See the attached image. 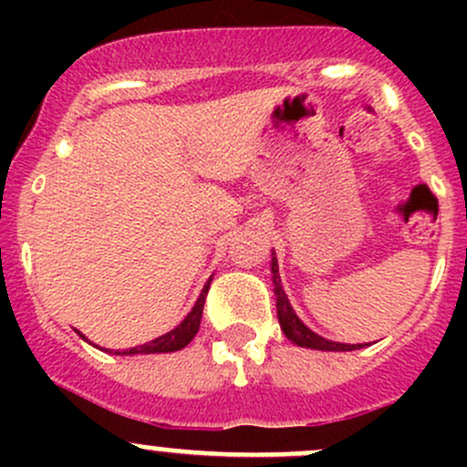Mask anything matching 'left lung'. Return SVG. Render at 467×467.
<instances>
[{
  "label": "left lung",
  "instance_id": "8db88e82",
  "mask_svg": "<svg viewBox=\"0 0 467 467\" xmlns=\"http://www.w3.org/2000/svg\"><path fill=\"white\" fill-rule=\"evenodd\" d=\"M271 273H273V285H275V296H277V321H280L282 332L286 334V338H291L294 343L303 348H312V350H334V352H346V350H359V346H348V343H334L327 341V338L318 337L314 334L312 329L307 327L296 312L291 309L289 298H286L285 289H282V280H280V273H277V260L273 257L271 262Z\"/></svg>",
  "mask_w": 467,
  "mask_h": 467
}]
</instances>
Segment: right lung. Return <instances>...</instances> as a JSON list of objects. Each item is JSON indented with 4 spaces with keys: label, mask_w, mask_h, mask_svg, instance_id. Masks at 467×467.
Segmentation results:
<instances>
[{
    "label": "right lung",
    "mask_w": 467,
    "mask_h": 467,
    "mask_svg": "<svg viewBox=\"0 0 467 467\" xmlns=\"http://www.w3.org/2000/svg\"><path fill=\"white\" fill-rule=\"evenodd\" d=\"M210 282L212 280H207L203 291H201L199 300H196L194 309L187 314L185 321L178 325L176 329H171V332L153 338V341L144 343V346L130 348V350H126V352H115V355H142V352L144 355H153V352H176V350H181V348H185L187 343L196 337V332H199V327H201V317H203V305H205L207 289H210Z\"/></svg>",
    "instance_id": "1"
}]
</instances>
